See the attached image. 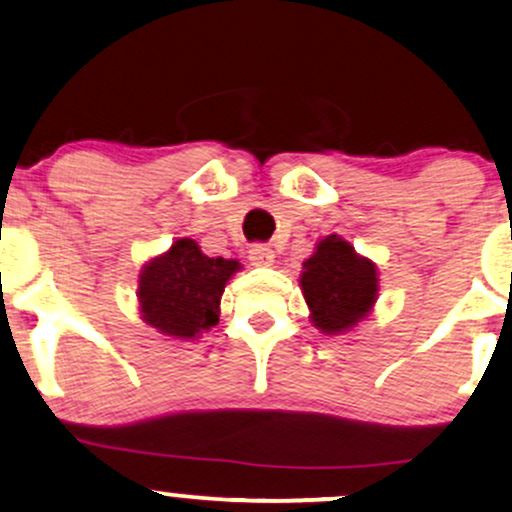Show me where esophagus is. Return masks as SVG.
I'll return each mask as SVG.
<instances>
[{"mask_svg": "<svg viewBox=\"0 0 512 512\" xmlns=\"http://www.w3.org/2000/svg\"><path fill=\"white\" fill-rule=\"evenodd\" d=\"M248 257L255 267H272L274 264V250L269 245H252Z\"/></svg>", "mask_w": 512, "mask_h": 512, "instance_id": "34e87169", "label": "esophagus"}]
</instances>
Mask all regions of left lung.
<instances>
[{"label":"left lung","mask_w":512,"mask_h":512,"mask_svg":"<svg viewBox=\"0 0 512 512\" xmlns=\"http://www.w3.org/2000/svg\"><path fill=\"white\" fill-rule=\"evenodd\" d=\"M303 298L310 322L322 334H346L373 313L380 274L373 260L358 255L337 233L317 240L315 252L303 262Z\"/></svg>","instance_id":"8db88e82"}]
</instances>
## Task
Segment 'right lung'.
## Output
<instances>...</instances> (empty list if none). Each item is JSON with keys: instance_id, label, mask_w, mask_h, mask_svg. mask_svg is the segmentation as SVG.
<instances>
[{"instance_id": "obj_1", "label": "right lung", "mask_w": 512, "mask_h": 512, "mask_svg": "<svg viewBox=\"0 0 512 512\" xmlns=\"http://www.w3.org/2000/svg\"><path fill=\"white\" fill-rule=\"evenodd\" d=\"M236 272L238 260L207 257L192 238H175L139 272L142 320L163 337L195 342L219 322L223 289Z\"/></svg>"}]
</instances>
